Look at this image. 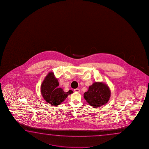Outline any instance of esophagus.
Returning a JSON list of instances; mask_svg holds the SVG:
<instances>
[{"mask_svg": "<svg viewBox=\"0 0 149 149\" xmlns=\"http://www.w3.org/2000/svg\"><path fill=\"white\" fill-rule=\"evenodd\" d=\"M74 91L75 92L79 93V92H80V89H79V88H76V89H74Z\"/></svg>", "mask_w": 149, "mask_h": 149, "instance_id": "esophagus-1", "label": "esophagus"}]
</instances>
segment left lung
I'll use <instances>...</instances> for the list:
<instances>
[{
  "label": "left lung",
  "mask_w": 149,
  "mask_h": 149,
  "mask_svg": "<svg viewBox=\"0 0 149 149\" xmlns=\"http://www.w3.org/2000/svg\"><path fill=\"white\" fill-rule=\"evenodd\" d=\"M84 98L93 108L105 105L109 102L111 91L109 86L103 82H95L84 93Z\"/></svg>",
  "instance_id": "left-lung-1"
}]
</instances>
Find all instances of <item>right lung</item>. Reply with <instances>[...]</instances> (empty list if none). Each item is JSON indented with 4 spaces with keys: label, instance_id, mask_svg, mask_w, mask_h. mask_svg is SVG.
<instances>
[{
    "label": "right lung",
    "instance_id": "add662e5",
    "mask_svg": "<svg viewBox=\"0 0 149 149\" xmlns=\"http://www.w3.org/2000/svg\"><path fill=\"white\" fill-rule=\"evenodd\" d=\"M58 86V79L52 71L48 72L40 86V92L43 98L53 106L60 105L69 95L73 93L71 90L66 92Z\"/></svg>",
    "mask_w": 149,
    "mask_h": 149
}]
</instances>
